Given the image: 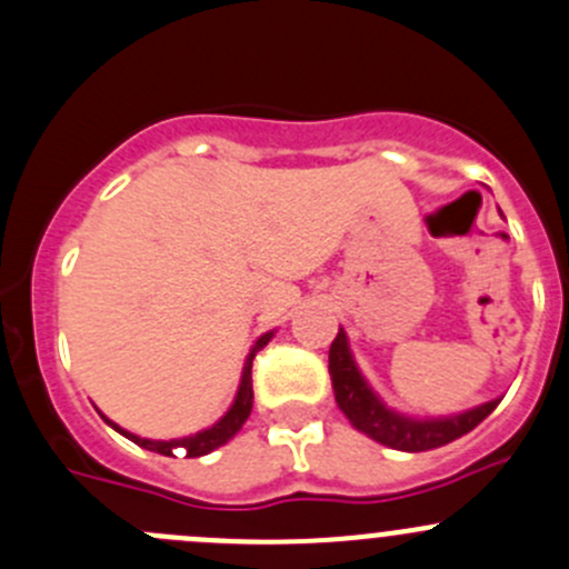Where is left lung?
Masks as SVG:
<instances>
[{"instance_id":"1","label":"left lung","mask_w":569,"mask_h":569,"mask_svg":"<svg viewBox=\"0 0 569 569\" xmlns=\"http://www.w3.org/2000/svg\"><path fill=\"white\" fill-rule=\"evenodd\" d=\"M328 369L330 380H333L336 402H339L345 417L352 422V428L367 433L375 442L386 445V448L402 450V453H422V450L442 448V445L465 437L503 400V397H495V400L481 402V406L467 408V411L459 413L397 411L372 389L367 375L361 372L350 350V339H347L345 328H339L333 345H330Z\"/></svg>"}]
</instances>
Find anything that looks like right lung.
I'll return each instance as SVG.
<instances>
[{"label": "right lung", "mask_w": 569, "mask_h": 569, "mask_svg": "<svg viewBox=\"0 0 569 569\" xmlns=\"http://www.w3.org/2000/svg\"><path fill=\"white\" fill-rule=\"evenodd\" d=\"M272 336H274V330H267V333L258 336V341L250 347V352H247L244 367H241V380H239V389H236L233 402H230V408L217 419V422L208 425V428H202V431L189 433V437H178V439H147V437H138V433H130L127 428H121V425H116L113 419H108L97 408L99 417H102L116 433H121L124 439L136 442L138 448L152 450V453L178 456L180 450H183L186 459H197V456L213 453L217 448L228 445L230 439L241 431V425L247 422V417H250V411H252V358H256L258 350H263V347L272 341Z\"/></svg>", "instance_id": "1"}]
</instances>
